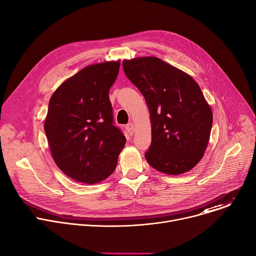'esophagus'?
<instances>
[{"instance_id":"esophagus-1","label":"esophagus","mask_w":256,"mask_h":256,"mask_svg":"<svg viewBox=\"0 0 256 256\" xmlns=\"http://www.w3.org/2000/svg\"><path fill=\"white\" fill-rule=\"evenodd\" d=\"M126 132H128L130 136H132V134H134V124H132V122L126 126Z\"/></svg>"}]
</instances>
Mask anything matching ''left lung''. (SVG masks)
Listing matches in <instances>:
<instances>
[{
	"label": "left lung",
	"mask_w": 256,
	"mask_h": 256,
	"mask_svg": "<svg viewBox=\"0 0 256 256\" xmlns=\"http://www.w3.org/2000/svg\"><path fill=\"white\" fill-rule=\"evenodd\" d=\"M122 66L149 107L148 163L171 175L190 171L204 156L212 124V109L200 86L186 72L155 56L124 60Z\"/></svg>",
	"instance_id": "8db88e82"
}]
</instances>
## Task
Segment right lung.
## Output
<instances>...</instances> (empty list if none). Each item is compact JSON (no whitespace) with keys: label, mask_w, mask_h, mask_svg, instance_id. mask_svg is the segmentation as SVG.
<instances>
[{"label":"right lung","mask_w":256,"mask_h":256,"mask_svg":"<svg viewBox=\"0 0 256 256\" xmlns=\"http://www.w3.org/2000/svg\"><path fill=\"white\" fill-rule=\"evenodd\" d=\"M120 62L88 66L52 94L44 130L52 158L68 177L94 184L112 175L126 138L114 126L109 89Z\"/></svg>","instance_id":"add662e5"}]
</instances>
